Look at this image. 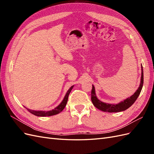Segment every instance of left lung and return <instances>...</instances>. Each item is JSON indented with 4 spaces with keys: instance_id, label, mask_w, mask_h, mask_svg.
Returning a JSON list of instances; mask_svg holds the SVG:
<instances>
[{
    "instance_id": "1",
    "label": "left lung",
    "mask_w": 154,
    "mask_h": 154,
    "mask_svg": "<svg viewBox=\"0 0 154 154\" xmlns=\"http://www.w3.org/2000/svg\"><path fill=\"white\" fill-rule=\"evenodd\" d=\"M142 66V65H141ZM143 85V69L141 66V83L139 85L137 90L135 92L134 94L128 98L121 101L118 104H109L102 102L97 98L95 88L94 85H92V88L91 91V100L93 105H94L97 109H99L103 112H118L124 111L128 109L130 106H132L135 101H136L139 95L142 90Z\"/></svg>"
}]
</instances>
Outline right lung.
Returning <instances> with one entry per match:
<instances>
[{
    "instance_id": "right-lung-1",
    "label": "right lung",
    "mask_w": 154,
    "mask_h": 154,
    "mask_svg": "<svg viewBox=\"0 0 154 154\" xmlns=\"http://www.w3.org/2000/svg\"><path fill=\"white\" fill-rule=\"evenodd\" d=\"M74 85L71 86V87L69 88L68 90V91L67 92L66 96H65L63 100V101L61 102V103H60L58 106H57L56 108H54L53 110H49V111H42V110H32L30 109H27V110H28L30 113L34 114L35 116H40V117H45V116H54L56 114H58L60 112H61L63 110V109L65 108V106H66V104L67 103V100H68V97L69 95L70 94V92H71V90L72 89Z\"/></svg>"
}]
</instances>
